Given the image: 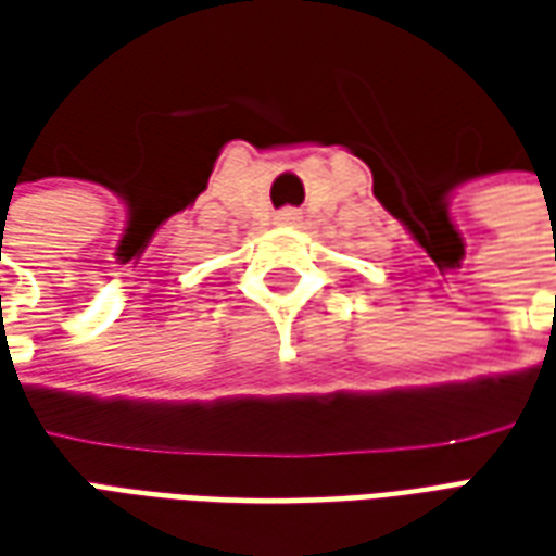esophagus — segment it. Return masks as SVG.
<instances>
[{"mask_svg":"<svg viewBox=\"0 0 556 556\" xmlns=\"http://www.w3.org/2000/svg\"><path fill=\"white\" fill-rule=\"evenodd\" d=\"M277 219L282 223V226H294V223L301 219V211H298V207H282V211L277 214Z\"/></svg>","mask_w":556,"mask_h":556,"instance_id":"obj_1","label":"esophagus"}]
</instances>
